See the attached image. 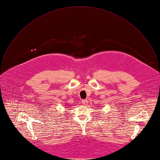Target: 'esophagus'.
I'll list each match as a JSON object with an SVG mask.
<instances>
[{
    "label": "esophagus",
    "instance_id": "obj_1",
    "mask_svg": "<svg viewBox=\"0 0 160 160\" xmlns=\"http://www.w3.org/2000/svg\"><path fill=\"white\" fill-rule=\"evenodd\" d=\"M88 103V101L87 99H82V104L84 105V106H86L87 105Z\"/></svg>",
    "mask_w": 160,
    "mask_h": 160
}]
</instances>
